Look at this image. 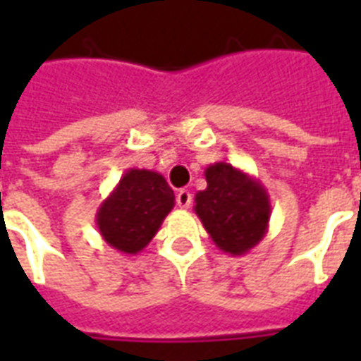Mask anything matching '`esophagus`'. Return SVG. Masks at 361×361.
<instances>
[{
	"mask_svg": "<svg viewBox=\"0 0 361 361\" xmlns=\"http://www.w3.org/2000/svg\"><path fill=\"white\" fill-rule=\"evenodd\" d=\"M191 199H193V197H191V193H189L188 189H180L178 195H176V203H178L180 209H189V207H191Z\"/></svg>",
	"mask_w": 361,
	"mask_h": 361,
	"instance_id": "esophagus-1",
	"label": "esophagus"
}]
</instances>
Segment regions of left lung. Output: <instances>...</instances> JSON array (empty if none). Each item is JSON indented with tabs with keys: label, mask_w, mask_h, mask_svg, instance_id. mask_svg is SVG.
Segmentation results:
<instances>
[{
	"label": "left lung",
	"mask_w": 361,
	"mask_h": 361,
	"mask_svg": "<svg viewBox=\"0 0 361 361\" xmlns=\"http://www.w3.org/2000/svg\"><path fill=\"white\" fill-rule=\"evenodd\" d=\"M207 189L195 195V214L214 245L230 255H245L269 230L271 199L265 185L228 162L204 170Z\"/></svg>",
	"instance_id": "8db88e82"
}]
</instances>
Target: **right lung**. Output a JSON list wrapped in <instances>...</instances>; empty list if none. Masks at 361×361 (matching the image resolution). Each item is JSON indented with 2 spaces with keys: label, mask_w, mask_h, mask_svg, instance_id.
I'll return each instance as SVG.
<instances>
[{
  "label": "right lung",
  "mask_w": 361,
  "mask_h": 361,
  "mask_svg": "<svg viewBox=\"0 0 361 361\" xmlns=\"http://www.w3.org/2000/svg\"><path fill=\"white\" fill-rule=\"evenodd\" d=\"M173 201V191L162 173L129 168L98 207L96 226L110 247L137 255L157 235Z\"/></svg>",
  "instance_id": "obj_1"
}]
</instances>
